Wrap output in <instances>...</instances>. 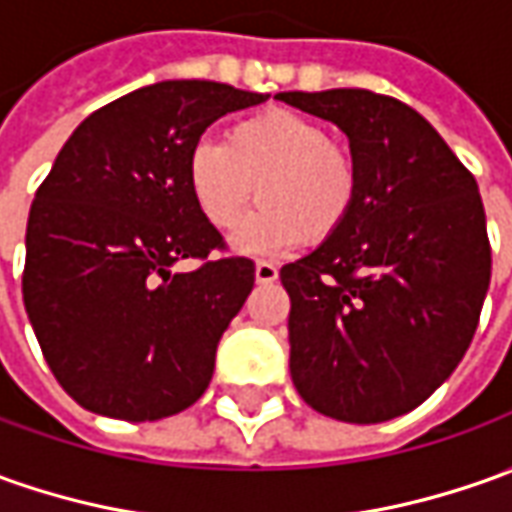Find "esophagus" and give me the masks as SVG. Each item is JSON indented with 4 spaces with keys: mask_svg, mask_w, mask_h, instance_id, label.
<instances>
[{
    "mask_svg": "<svg viewBox=\"0 0 512 512\" xmlns=\"http://www.w3.org/2000/svg\"><path fill=\"white\" fill-rule=\"evenodd\" d=\"M255 280L257 283H274L277 280V266L269 263V260H257L255 263Z\"/></svg>",
    "mask_w": 512,
    "mask_h": 512,
    "instance_id": "esophagus-1",
    "label": "esophagus"
}]
</instances>
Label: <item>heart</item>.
<instances>
[{
  "label": "heart",
  "mask_w": 512,
  "mask_h": 512,
  "mask_svg": "<svg viewBox=\"0 0 512 512\" xmlns=\"http://www.w3.org/2000/svg\"><path fill=\"white\" fill-rule=\"evenodd\" d=\"M187 184L204 221L221 232L241 221L257 193L260 210L235 232V246L283 252L342 232L361 196V165L353 148L330 139L328 125L269 109L232 125L224 145L198 142Z\"/></svg>",
  "instance_id": "obj_1"
}]
</instances>
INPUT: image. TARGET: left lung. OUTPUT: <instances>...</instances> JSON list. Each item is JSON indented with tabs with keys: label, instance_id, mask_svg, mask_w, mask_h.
I'll list each match as a JSON object with an SVG mask.
<instances>
[{
	"label": "left lung",
	"instance_id": "1",
	"mask_svg": "<svg viewBox=\"0 0 512 512\" xmlns=\"http://www.w3.org/2000/svg\"><path fill=\"white\" fill-rule=\"evenodd\" d=\"M330 120L361 165L353 218L285 263L291 381L344 423L406 415L457 370L490 285L485 207L471 170L412 106L367 89L280 92Z\"/></svg>",
	"mask_w": 512,
	"mask_h": 512
}]
</instances>
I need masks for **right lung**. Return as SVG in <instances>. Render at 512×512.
Masks as SVG:
<instances>
[{
    "instance_id": "right-lung-1",
    "label": "right lung",
    "mask_w": 512,
    "mask_h": 512,
    "mask_svg": "<svg viewBox=\"0 0 512 512\" xmlns=\"http://www.w3.org/2000/svg\"><path fill=\"white\" fill-rule=\"evenodd\" d=\"M269 95L162 81L92 111L27 218L22 294L52 375L83 409L162 420L204 395L215 347L255 285L198 212L187 159L229 111ZM179 259L197 269L173 272Z\"/></svg>"
}]
</instances>
